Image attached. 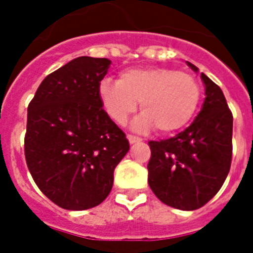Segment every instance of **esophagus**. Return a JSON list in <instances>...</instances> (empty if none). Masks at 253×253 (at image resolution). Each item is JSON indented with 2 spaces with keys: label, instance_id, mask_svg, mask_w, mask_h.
Segmentation results:
<instances>
[{
  "label": "esophagus",
  "instance_id": "esophagus-1",
  "mask_svg": "<svg viewBox=\"0 0 253 253\" xmlns=\"http://www.w3.org/2000/svg\"><path fill=\"white\" fill-rule=\"evenodd\" d=\"M127 139H128L130 144H135V143L142 142V139L138 138V136H134V135H127Z\"/></svg>",
  "mask_w": 253,
  "mask_h": 253
}]
</instances>
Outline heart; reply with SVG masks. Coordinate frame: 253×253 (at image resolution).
I'll return each instance as SVG.
<instances>
[{
	"instance_id": "obj_1",
	"label": "heart",
	"mask_w": 253,
	"mask_h": 253,
	"mask_svg": "<svg viewBox=\"0 0 253 253\" xmlns=\"http://www.w3.org/2000/svg\"><path fill=\"white\" fill-rule=\"evenodd\" d=\"M98 95L106 114L117 125H125L139 102L143 114L132 123L135 130L155 126L159 132L170 134L186 126L196 114L201 87L192 75L154 67L123 71L117 83L103 80Z\"/></svg>"
}]
</instances>
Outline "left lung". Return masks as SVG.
I'll use <instances>...</instances> for the list:
<instances>
[{
	"label": "left lung",
	"mask_w": 253,
	"mask_h": 253,
	"mask_svg": "<svg viewBox=\"0 0 253 253\" xmlns=\"http://www.w3.org/2000/svg\"><path fill=\"white\" fill-rule=\"evenodd\" d=\"M198 73L196 65L186 61ZM202 109L189 127L167 140L150 142L148 185L163 204L196 210L222 188L231 167L232 114L222 89L201 73Z\"/></svg>",
	"instance_id": "8db88e82"
}]
</instances>
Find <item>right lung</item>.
<instances>
[{
	"instance_id": "1",
	"label": "right lung",
	"mask_w": 253,
	"mask_h": 253,
	"mask_svg": "<svg viewBox=\"0 0 253 253\" xmlns=\"http://www.w3.org/2000/svg\"><path fill=\"white\" fill-rule=\"evenodd\" d=\"M110 64L105 57L73 59L42 81L27 109L29 170L42 193L67 210L101 204L130 150L99 101V83Z\"/></svg>"
}]
</instances>
